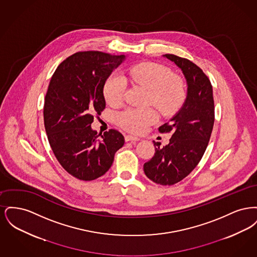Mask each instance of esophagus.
<instances>
[{
	"mask_svg": "<svg viewBox=\"0 0 257 257\" xmlns=\"http://www.w3.org/2000/svg\"><path fill=\"white\" fill-rule=\"evenodd\" d=\"M140 140H141V138L135 137V136H132V135H126L125 136V141L126 142H137V141H140Z\"/></svg>",
	"mask_w": 257,
	"mask_h": 257,
	"instance_id": "34e87169",
	"label": "esophagus"
}]
</instances>
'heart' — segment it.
<instances>
[{
  "mask_svg": "<svg viewBox=\"0 0 257 257\" xmlns=\"http://www.w3.org/2000/svg\"><path fill=\"white\" fill-rule=\"evenodd\" d=\"M145 87L149 91V101L163 114H171L177 110L185 97L183 82L171 70L155 62H143L130 67L122 76L111 74L104 86V96L111 106L121 104L126 81ZM157 112L151 108H129L117 114V123L128 131L141 133L148 125L157 120Z\"/></svg>",
  "mask_w": 257,
  "mask_h": 257,
  "instance_id": "obj_1",
  "label": "heart"
}]
</instances>
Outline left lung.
Returning <instances> with one entry per match:
<instances>
[{
  "label": "left lung",
  "mask_w": 257,
  "mask_h": 257,
  "mask_svg": "<svg viewBox=\"0 0 257 257\" xmlns=\"http://www.w3.org/2000/svg\"><path fill=\"white\" fill-rule=\"evenodd\" d=\"M163 57L181 69L187 96L170 122L159 127L161 133H172L169 145L161 147L153 142L155 154L144 165V171L153 182L171 186L189 175L202 158L213 130L215 107L212 85L197 65L171 54Z\"/></svg>",
  "instance_id": "obj_1"
}]
</instances>
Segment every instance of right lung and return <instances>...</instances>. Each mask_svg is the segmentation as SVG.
<instances>
[{
  "instance_id": "obj_1",
  "label": "right lung",
  "mask_w": 257,
  "mask_h": 257,
  "mask_svg": "<svg viewBox=\"0 0 257 257\" xmlns=\"http://www.w3.org/2000/svg\"><path fill=\"white\" fill-rule=\"evenodd\" d=\"M126 57L87 51L61 62L53 74L44 103V126L61 167L74 177L91 181L110 170L124 137L110 129L98 139L93 114L106 107L104 86Z\"/></svg>"
}]
</instances>
